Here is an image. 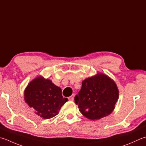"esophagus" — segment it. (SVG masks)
Here are the masks:
<instances>
[{"mask_svg":"<svg viewBox=\"0 0 146 146\" xmlns=\"http://www.w3.org/2000/svg\"><path fill=\"white\" fill-rule=\"evenodd\" d=\"M68 99H69L70 101H73V100H74V96L71 95L70 97L68 98Z\"/></svg>","mask_w":146,"mask_h":146,"instance_id":"1","label":"esophagus"}]
</instances>
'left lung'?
Returning a JSON list of instances; mask_svg holds the SVG:
<instances>
[{
	"mask_svg": "<svg viewBox=\"0 0 146 146\" xmlns=\"http://www.w3.org/2000/svg\"><path fill=\"white\" fill-rule=\"evenodd\" d=\"M118 99L116 84L104 74H98L82 82L75 102L86 118L94 120L109 115Z\"/></svg>",
	"mask_w": 146,
	"mask_h": 146,
	"instance_id": "1",
	"label": "left lung"
}]
</instances>
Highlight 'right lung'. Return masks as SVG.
<instances>
[{
    "mask_svg": "<svg viewBox=\"0 0 146 146\" xmlns=\"http://www.w3.org/2000/svg\"><path fill=\"white\" fill-rule=\"evenodd\" d=\"M25 100L35 113L44 119L58 115L61 108L68 101L63 98L61 88L50 80L38 76L31 81L25 91Z\"/></svg>",
    "mask_w": 146,
    "mask_h": 146,
    "instance_id": "1",
    "label": "right lung"
}]
</instances>
